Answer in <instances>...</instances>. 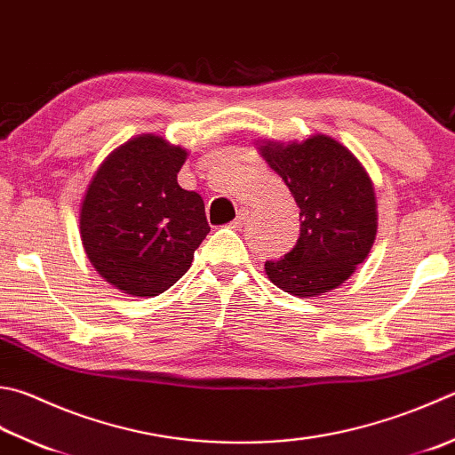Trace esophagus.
<instances>
[{
  "label": "esophagus",
  "mask_w": 455,
  "mask_h": 455,
  "mask_svg": "<svg viewBox=\"0 0 455 455\" xmlns=\"http://www.w3.org/2000/svg\"><path fill=\"white\" fill-rule=\"evenodd\" d=\"M247 218H250V210H245V208L239 210V212H237V218L234 220V224H231V226H234V228H242V226L245 224Z\"/></svg>",
  "instance_id": "obj_1"
}]
</instances>
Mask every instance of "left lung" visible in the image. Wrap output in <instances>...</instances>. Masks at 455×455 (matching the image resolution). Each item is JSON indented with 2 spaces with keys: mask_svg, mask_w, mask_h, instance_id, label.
Masks as SVG:
<instances>
[{
  "mask_svg": "<svg viewBox=\"0 0 455 455\" xmlns=\"http://www.w3.org/2000/svg\"><path fill=\"white\" fill-rule=\"evenodd\" d=\"M259 154L301 210L297 245L283 259L265 263V273L289 295L329 293L372 250L379 229L372 180L363 162L327 134L287 144L261 140Z\"/></svg>",
  "mask_w": 455,
  "mask_h": 455,
  "instance_id": "8db88e82",
  "label": "left lung"
}]
</instances>
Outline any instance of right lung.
<instances>
[{
    "mask_svg": "<svg viewBox=\"0 0 455 455\" xmlns=\"http://www.w3.org/2000/svg\"><path fill=\"white\" fill-rule=\"evenodd\" d=\"M188 152L156 134L115 148L92 174L79 212L92 267L132 297L164 293L208 235L204 200L178 184Z\"/></svg>",
    "mask_w": 455,
    "mask_h": 455,
    "instance_id": "1",
    "label": "right lung"
}]
</instances>
